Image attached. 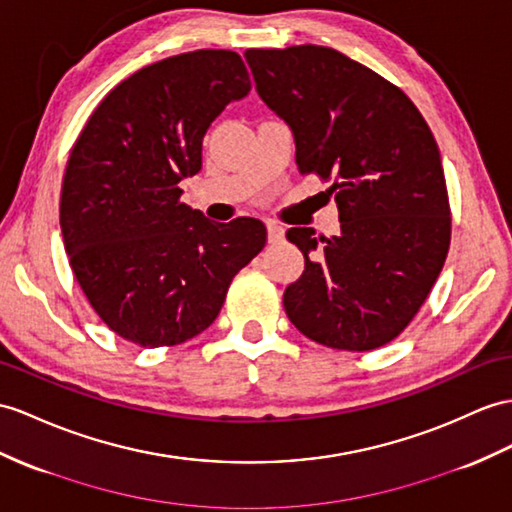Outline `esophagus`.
Instances as JSON below:
<instances>
[{"label": "esophagus", "mask_w": 512, "mask_h": 512, "mask_svg": "<svg viewBox=\"0 0 512 512\" xmlns=\"http://www.w3.org/2000/svg\"><path fill=\"white\" fill-rule=\"evenodd\" d=\"M267 239L269 243H280L284 239V228L278 223H267Z\"/></svg>", "instance_id": "esophagus-1"}]
</instances>
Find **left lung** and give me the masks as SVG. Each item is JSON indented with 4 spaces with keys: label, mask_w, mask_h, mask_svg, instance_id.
Returning <instances> with one entry per match:
<instances>
[{
    "label": "left lung",
    "mask_w": 512,
    "mask_h": 512,
    "mask_svg": "<svg viewBox=\"0 0 512 512\" xmlns=\"http://www.w3.org/2000/svg\"><path fill=\"white\" fill-rule=\"evenodd\" d=\"M260 99L295 139L302 176L330 180L341 234L291 228L304 273L284 310L308 339L369 352L393 341L426 302L450 249L441 154L404 91L332 47L247 49Z\"/></svg>",
    "instance_id": "obj_1"
}]
</instances>
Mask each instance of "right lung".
<instances>
[{
    "mask_svg": "<svg viewBox=\"0 0 512 512\" xmlns=\"http://www.w3.org/2000/svg\"><path fill=\"white\" fill-rule=\"evenodd\" d=\"M249 89L228 49L165 58L119 82L71 149L62 241L86 299L126 341L162 347L204 332L267 243L260 219L210 221L178 186L202 169L210 123Z\"/></svg>",
    "mask_w": 512,
    "mask_h": 512,
    "instance_id": "1",
    "label": "right lung"
}]
</instances>
